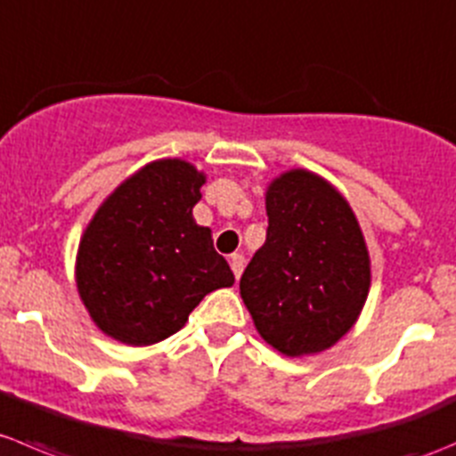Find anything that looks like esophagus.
<instances>
[{
  "mask_svg": "<svg viewBox=\"0 0 456 456\" xmlns=\"http://www.w3.org/2000/svg\"><path fill=\"white\" fill-rule=\"evenodd\" d=\"M243 265H246V259H243V255H237V252H234V255H230V268H232L234 277H237V279L241 277Z\"/></svg>",
  "mask_w": 456,
  "mask_h": 456,
  "instance_id": "obj_1",
  "label": "esophagus"
}]
</instances>
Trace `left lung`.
Listing matches in <instances>:
<instances>
[{"mask_svg": "<svg viewBox=\"0 0 456 456\" xmlns=\"http://www.w3.org/2000/svg\"><path fill=\"white\" fill-rule=\"evenodd\" d=\"M265 213V243L243 270L241 299L274 350L317 354L354 326L366 304V239L341 192L304 168L270 183Z\"/></svg>", "mask_w": 456, "mask_h": 456, "instance_id": "1", "label": "left lung"}]
</instances>
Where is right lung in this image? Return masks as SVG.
I'll use <instances>...</instances> for the list:
<instances>
[{"instance_id":"1","label":"right lung","mask_w":456,"mask_h":456,"mask_svg":"<svg viewBox=\"0 0 456 456\" xmlns=\"http://www.w3.org/2000/svg\"><path fill=\"white\" fill-rule=\"evenodd\" d=\"M206 175L183 159H159L115 188L77 250V290L102 332L151 346L182 330L208 292L234 274L192 208Z\"/></svg>"}]
</instances>
